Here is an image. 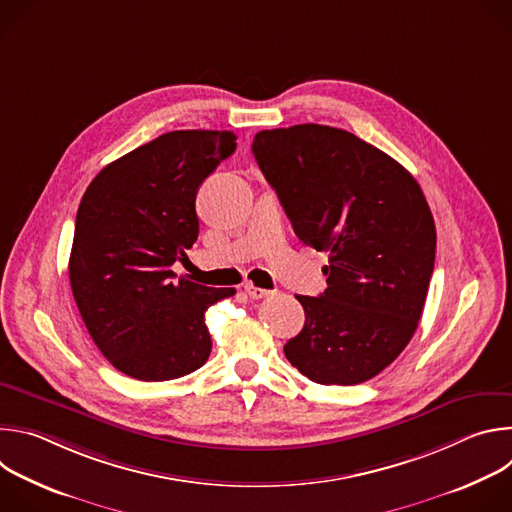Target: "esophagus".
Segmentation results:
<instances>
[{
	"label": "esophagus",
	"mask_w": 512,
	"mask_h": 512,
	"mask_svg": "<svg viewBox=\"0 0 512 512\" xmlns=\"http://www.w3.org/2000/svg\"><path fill=\"white\" fill-rule=\"evenodd\" d=\"M245 291L249 294V298H253V300H261V298H267V296L271 294L269 289L257 287V285H253V283H245Z\"/></svg>",
	"instance_id": "34e87169"
}]
</instances>
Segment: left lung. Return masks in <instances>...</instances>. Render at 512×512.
Here are the masks:
<instances>
[{
  "label": "left lung",
  "mask_w": 512,
  "mask_h": 512,
  "mask_svg": "<svg viewBox=\"0 0 512 512\" xmlns=\"http://www.w3.org/2000/svg\"><path fill=\"white\" fill-rule=\"evenodd\" d=\"M253 156L296 235L328 251L320 298L283 352L320 385L377 377L417 330L435 261V225L417 180L344 129L304 123L259 131Z\"/></svg>",
  "instance_id": "8db88e82"
}]
</instances>
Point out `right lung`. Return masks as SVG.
Listing matches in <instances>:
<instances>
[{
  "label": "right lung",
  "instance_id": "right-lung-1",
  "mask_svg": "<svg viewBox=\"0 0 512 512\" xmlns=\"http://www.w3.org/2000/svg\"><path fill=\"white\" fill-rule=\"evenodd\" d=\"M237 150L233 131H170L89 184L68 261L83 322L113 367L137 381L184 377L208 360L206 310L235 289L180 277L198 239L196 192Z\"/></svg>",
  "mask_w": 512,
  "mask_h": 512
}]
</instances>
